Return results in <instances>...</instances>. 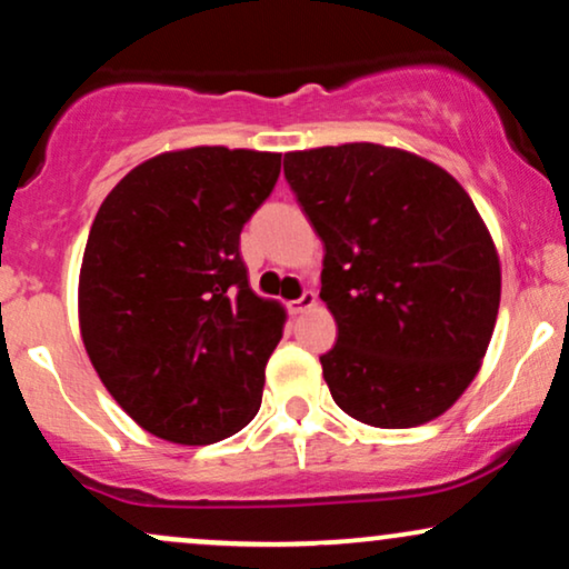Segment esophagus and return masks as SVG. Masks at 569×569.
Returning a JSON list of instances; mask_svg holds the SVG:
<instances>
[{
    "mask_svg": "<svg viewBox=\"0 0 569 569\" xmlns=\"http://www.w3.org/2000/svg\"><path fill=\"white\" fill-rule=\"evenodd\" d=\"M318 302V297L312 291H302V297L299 299H291L289 302V312L291 316H299V312H305V310H310L312 305Z\"/></svg>",
    "mask_w": 569,
    "mask_h": 569,
    "instance_id": "1",
    "label": "esophagus"
}]
</instances>
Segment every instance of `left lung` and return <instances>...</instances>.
Listing matches in <instances>:
<instances>
[{"label": "left lung", "instance_id": "1", "mask_svg": "<svg viewBox=\"0 0 569 569\" xmlns=\"http://www.w3.org/2000/svg\"><path fill=\"white\" fill-rule=\"evenodd\" d=\"M283 173L323 240L321 299L337 345L321 356L337 407L411 428L471 385L500 307V262L468 192L433 162L342 143L289 152Z\"/></svg>", "mask_w": 569, "mask_h": 569}]
</instances>
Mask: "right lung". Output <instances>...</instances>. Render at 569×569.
<instances>
[{
    "instance_id": "right-lung-1",
    "label": "right lung",
    "mask_w": 569,
    "mask_h": 569,
    "mask_svg": "<svg viewBox=\"0 0 569 569\" xmlns=\"http://www.w3.org/2000/svg\"><path fill=\"white\" fill-rule=\"evenodd\" d=\"M280 154L194 147L141 162L98 208L80 270V331L114 401L149 433L213 443L262 403L286 312L257 297L240 232Z\"/></svg>"
}]
</instances>
